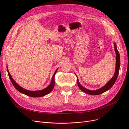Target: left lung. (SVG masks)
Returning <instances> with one entry per match:
<instances>
[{"label": "left lung", "instance_id": "8db88e82", "mask_svg": "<svg viewBox=\"0 0 129 129\" xmlns=\"http://www.w3.org/2000/svg\"><path fill=\"white\" fill-rule=\"evenodd\" d=\"M114 51H115V52H116V70H115V72L114 73V76L110 79V80L105 85H104L103 87L100 88L98 89L95 90H89V89H88L84 87L82 85L80 84L79 80H78V77H77V84H78L79 89L81 90H82L83 91H84V92H85L87 94H91V95H98V94L103 93L107 91V90H109L113 86V85H114L115 82H116V81L117 79V77L118 76L119 73V70H120V55H119V53L117 50V45L115 42H114Z\"/></svg>", "mask_w": 129, "mask_h": 129}]
</instances>
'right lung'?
<instances>
[{
  "mask_svg": "<svg viewBox=\"0 0 129 129\" xmlns=\"http://www.w3.org/2000/svg\"><path fill=\"white\" fill-rule=\"evenodd\" d=\"M58 69H57L56 71L54 72L53 75L52 76L51 83L50 85L47 86V87L45 88L44 89H42V90H35V91H32V90H29L25 89L21 87V86H20L14 80L11 76L9 72L8 69V66H7V72L8 74V75L9 77V78L11 80V82L12 84H13V86L15 87V88L18 90L19 92H20L22 93H23L26 96H28L29 97H43L46 94H49L51 92V91L53 90V88L54 87V85H55V82H54V76H55V74L58 70Z\"/></svg>",
  "mask_w": 129,
  "mask_h": 129,
  "instance_id": "1",
  "label": "right lung"
}]
</instances>
